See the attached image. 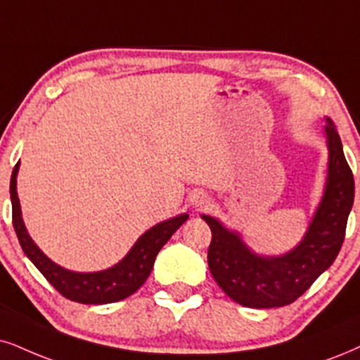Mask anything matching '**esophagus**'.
Here are the masks:
<instances>
[{"label":"esophagus","mask_w":360,"mask_h":360,"mask_svg":"<svg viewBox=\"0 0 360 360\" xmlns=\"http://www.w3.org/2000/svg\"><path fill=\"white\" fill-rule=\"evenodd\" d=\"M190 202H192V205L195 208H198V210H202V208L210 205V198H208V195L202 192H195L192 197H190Z\"/></svg>","instance_id":"esophagus-1"}]
</instances>
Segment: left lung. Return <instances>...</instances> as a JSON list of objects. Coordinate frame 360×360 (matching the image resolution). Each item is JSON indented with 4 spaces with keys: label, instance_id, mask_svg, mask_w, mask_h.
I'll list each match as a JSON object with an SVG mask.
<instances>
[{
    "label": "left lung",
    "instance_id": "8db88e82",
    "mask_svg": "<svg viewBox=\"0 0 360 360\" xmlns=\"http://www.w3.org/2000/svg\"><path fill=\"white\" fill-rule=\"evenodd\" d=\"M323 127L329 150L326 187L304 237L281 255L252 250L242 235L219 219L202 215L212 230L208 267L215 282L233 302L252 309L292 304L334 264L342 247L345 225L354 203V176L344 157L334 122Z\"/></svg>",
    "mask_w": 360,
    "mask_h": 360
}]
</instances>
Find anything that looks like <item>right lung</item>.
<instances>
[{
	"label": "right lung",
	"instance_id": "obj_1",
	"mask_svg": "<svg viewBox=\"0 0 360 360\" xmlns=\"http://www.w3.org/2000/svg\"><path fill=\"white\" fill-rule=\"evenodd\" d=\"M18 170H20V162L13 168L10 181L13 227H15L18 240H20L26 257L44 275V278L61 295L73 302L112 304L135 294L148 278L162 247L170 240V237L180 229V225L188 220V214H180L153 225L143 235H140V238L133 243L128 254L112 267L98 270V272H75V270H68L55 264L50 257L43 254L41 248L30 237L23 217H21V205L16 192Z\"/></svg>",
	"mask_w": 360,
	"mask_h": 360
}]
</instances>
